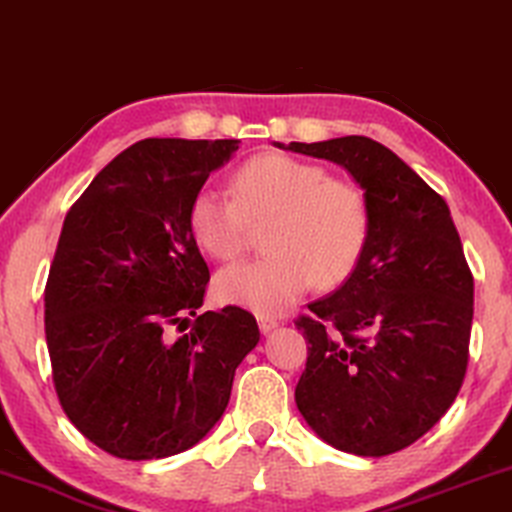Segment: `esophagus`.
Here are the masks:
<instances>
[{
    "label": "esophagus",
    "mask_w": 512,
    "mask_h": 512,
    "mask_svg": "<svg viewBox=\"0 0 512 512\" xmlns=\"http://www.w3.org/2000/svg\"><path fill=\"white\" fill-rule=\"evenodd\" d=\"M277 326H279L277 319H272V317H258V328H261V333L275 331Z\"/></svg>",
    "instance_id": "esophagus-1"
}]
</instances>
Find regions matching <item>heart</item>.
I'll use <instances>...</instances> for the list:
<instances>
[{"mask_svg":"<svg viewBox=\"0 0 512 512\" xmlns=\"http://www.w3.org/2000/svg\"><path fill=\"white\" fill-rule=\"evenodd\" d=\"M235 198L200 188L188 209V226L202 251L233 261L247 249L254 228H265L268 256L230 265L216 275L223 303L258 314H282L317 279H345L366 249L370 209L352 181L328 177L310 160L289 153H258L237 167Z\"/></svg>","mask_w":512,"mask_h":512,"instance_id":"obj_1","label":"heart"}]
</instances>
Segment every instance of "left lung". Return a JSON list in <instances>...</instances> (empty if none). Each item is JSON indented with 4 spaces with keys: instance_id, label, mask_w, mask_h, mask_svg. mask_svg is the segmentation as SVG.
Segmentation results:
<instances>
[{
    "instance_id": "1",
    "label": "left lung",
    "mask_w": 512,
    "mask_h": 512,
    "mask_svg": "<svg viewBox=\"0 0 512 512\" xmlns=\"http://www.w3.org/2000/svg\"><path fill=\"white\" fill-rule=\"evenodd\" d=\"M275 146L342 165L370 209L352 275L296 321L310 342L296 405L335 450L394 454L450 410L466 375L473 275L450 207L370 137Z\"/></svg>"
}]
</instances>
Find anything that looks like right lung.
<instances>
[{"label": "right lung", "mask_w": 512, "mask_h": 512, "mask_svg": "<svg viewBox=\"0 0 512 512\" xmlns=\"http://www.w3.org/2000/svg\"><path fill=\"white\" fill-rule=\"evenodd\" d=\"M237 149V139H142L62 223L44 293L53 384L69 422L118 459L200 443L261 340L242 307L198 314L209 268L188 209Z\"/></svg>", "instance_id": "1"}]
</instances>
